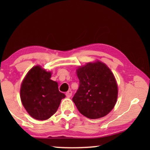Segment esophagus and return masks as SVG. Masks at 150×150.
<instances>
[{
  "mask_svg": "<svg viewBox=\"0 0 150 150\" xmlns=\"http://www.w3.org/2000/svg\"><path fill=\"white\" fill-rule=\"evenodd\" d=\"M65 95H66L67 98H70L71 96H72V91H71V90H69L67 92H66V93H65Z\"/></svg>",
  "mask_w": 150,
  "mask_h": 150,
  "instance_id": "esophagus-1",
  "label": "esophagus"
}]
</instances>
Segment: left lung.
<instances>
[{
    "label": "left lung",
    "instance_id": "1",
    "mask_svg": "<svg viewBox=\"0 0 150 150\" xmlns=\"http://www.w3.org/2000/svg\"><path fill=\"white\" fill-rule=\"evenodd\" d=\"M80 85L72 98L78 110L89 119L103 117L117 102L118 88L115 78L107 65L99 61L79 67Z\"/></svg>",
    "mask_w": 150,
    "mask_h": 150
}]
</instances>
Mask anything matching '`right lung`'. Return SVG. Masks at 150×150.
Masks as SVG:
<instances>
[{
    "instance_id": "add662e5",
    "label": "right lung",
    "mask_w": 150,
    "mask_h": 150,
    "mask_svg": "<svg viewBox=\"0 0 150 150\" xmlns=\"http://www.w3.org/2000/svg\"><path fill=\"white\" fill-rule=\"evenodd\" d=\"M51 72L37 65L32 67L22 81L20 98L33 118L46 120L57 112L61 101L65 98L59 91L58 83L50 79Z\"/></svg>"
}]
</instances>
